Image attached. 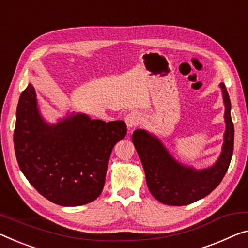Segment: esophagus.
Masks as SVG:
<instances>
[{
  "label": "esophagus",
  "instance_id": "1",
  "mask_svg": "<svg viewBox=\"0 0 248 248\" xmlns=\"http://www.w3.org/2000/svg\"><path fill=\"white\" fill-rule=\"evenodd\" d=\"M140 121V115L139 112L136 111H132L126 114V116H125V123H126V126L129 129V131H132L133 128H135L137 125H139Z\"/></svg>",
  "mask_w": 248,
  "mask_h": 248
}]
</instances>
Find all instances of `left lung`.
Masks as SVG:
<instances>
[{"mask_svg":"<svg viewBox=\"0 0 248 248\" xmlns=\"http://www.w3.org/2000/svg\"><path fill=\"white\" fill-rule=\"evenodd\" d=\"M225 106V133L222 152L207 169L196 170L174 158L161 140L145 129H136L132 135L148 189L156 200L166 205L183 206L207 196L214 190L230 166L234 150V125L231 117V101L224 83L219 84Z\"/></svg>","mask_w":248,"mask_h":248,"instance_id":"left-lung-1","label":"left lung"}]
</instances>
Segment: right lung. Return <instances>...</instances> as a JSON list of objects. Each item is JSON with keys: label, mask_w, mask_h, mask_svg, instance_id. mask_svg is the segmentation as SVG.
Here are the masks:
<instances>
[{"label": "right lung", "mask_w": 248, "mask_h": 248, "mask_svg": "<svg viewBox=\"0 0 248 248\" xmlns=\"http://www.w3.org/2000/svg\"><path fill=\"white\" fill-rule=\"evenodd\" d=\"M125 135L124 121L106 123L83 113L48 123L31 83L18 100L14 129L18 166L42 196L61 206H79L100 196L113 147Z\"/></svg>", "instance_id": "right-lung-1"}]
</instances>
